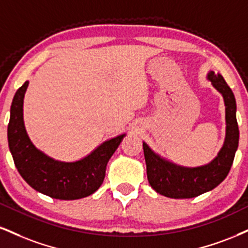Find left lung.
<instances>
[{
	"label": "left lung",
	"mask_w": 248,
	"mask_h": 248,
	"mask_svg": "<svg viewBox=\"0 0 248 248\" xmlns=\"http://www.w3.org/2000/svg\"><path fill=\"white\" fill-rule=\"evenodd\" d=\"M208 79L223 95L225 104V141L214 160L198 168H185L164 159L143 142L149 184L157 193L166 198L192 199L209 192L224 180L233 163L239 142L234 94L219 74L210 71Z\"/></svg>",
	"instance_id": "obj_1"
}]
</instances>
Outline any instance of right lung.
Here are the masks:
<instances>
[{
  "mask_svg": "<svg viewBox=\"0 0 248 248\" xmlns=\"http://www.w3.org/2000/svg\"><path fill=\"white\" fill-rule=\"evenodd\" d=\"M29 82L15 93L8 124V142L19 174L39 193L59 200H77L93 194L103 184L106 165L115 153L122 134L105 141L77 162H60L38 150L24 126L23 103Z\"/></svg>",
  "mask_w": 248,
  "mask_h": 248,
  "instance_id": "obj_1",
  "label": "right lung"
}]
</instances>
